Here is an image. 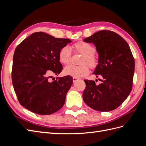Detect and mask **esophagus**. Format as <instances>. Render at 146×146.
I'll use <instances>...</instances> for the list:
<instances>
[{
  "label": "esophagus",
  "mask_w": 146,
  "mask_h": 146,
  "mask_svg": "<svg viewBox=\"0 0 146 146\" xmlns=\"http://www.w3.org/2000/svg\"><path fill=\"white\" fill-rule=\"evenodd\" d=\"M72 80H73V82H76V81H77V80H80V78H78V77H73L72 78Z\"/></svg>",
  "instance_id": "esophagus-1"
}]
</instances>
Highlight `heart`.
Wrapping results in <instances>:
<instances>
[{"label":"heart","instance_id":"heart-1","mask_svg":"<svg viewBox=\"0 0 146 146\" xmlns=\"http://www.w3.org/2000/svg\"><path fill=\"white\" fill-rule=\"evenodd\" d=\"M72 48L77 54L82 55L79 63L80 65H69L64 68V72L74 77H83L89 74L90 69H94L99 64V60L94 55L96 48L90 43L80 41L74 43ZM59 60L63 64H68L71 59V52L68 46H63L61 48L58 54Z\"/></svg>","mask_w":146,"mask_h":146}]
</instances>
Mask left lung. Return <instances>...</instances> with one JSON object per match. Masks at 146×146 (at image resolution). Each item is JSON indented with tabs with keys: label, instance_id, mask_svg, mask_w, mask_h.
Returning a JSON list of instances; mask_svg holds the SVG:
<instances>
[{
	"label": "left lung",
	"instance_id": "8db88e82",
	"mask_svg": "<svg viewBox=\"0 0 146 146\" xmlns=\"http://www.w3.org/2000/svg\"><path fill=\"white\" fill-rule=\"evenodd\" d=\"M92 42L99 54V64L93 74L100 76L97 85L94 80H85L83 99L92 109L110 111L119 107L130 94L135 71L133 56L124 39L112 31L104 30L86 38Z\"/></svg>",
	"mask_w": 146,
	"mask_h": 146
}]
</instances>
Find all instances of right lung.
<instances>
[{
	"mask_svg": "<svg viewBox=\"0 0 146 146\" xmlns=\"http://www.w3.org/2000/svg\"><path fill=\"white\" fill-rule=\"evenodd\" d=\"M71 42L44 32H35L22 41L13 56L11 78L20 104L29 111L42 115L54 113L62 108L72 77H57L52 74L63 69L58 54L61 47Z\"/></svg>",
	"mask_w": 146,
	"mask_h": 146,
	"instance_id": "obj_1",
	"label": "right lung"
}]
</instances>
